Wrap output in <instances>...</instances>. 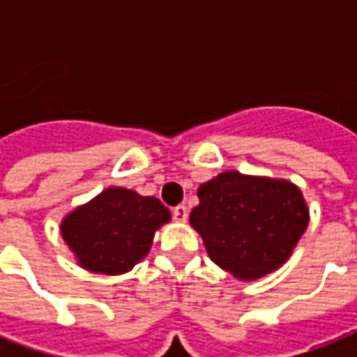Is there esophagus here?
Masks as SVG:
<instances>
[{
  "mask_svg": "<svg viewBox=\"0 0 357 357\" xmlns=\"http://www.w3.org/2000/svg\"><path fill=\"white\" fill-rule=\"evenodd\" d=\"M187 206L185 204H178L176 208H174V220L176 222H185L187 220Z\"/></svg>",
  "mask_w": 357,
  "mask_h": 357,
  "instance_id": "esophagus-1",
  "label": "esophagus"
}]
</instances>
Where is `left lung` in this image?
<instances>
[{"label":"left lung","instance_id":"obj_1","mask_svg":"<svg viewBox=\"0 0 357 357\" xmlns=\"http://www.w3.org/2000/svg\"><path fill=\"white\" fill-rule=\"evenodd\" d=\"M189 224L206 253L239 282L278 271L307 230L309 206L288 179L226 170L197 189Z\"/></svg>","mask_w":357,"mask_h":357}]
</instances>
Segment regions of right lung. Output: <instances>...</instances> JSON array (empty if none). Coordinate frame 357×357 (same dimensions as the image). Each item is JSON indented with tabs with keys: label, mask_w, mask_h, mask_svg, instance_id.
Segmentation results:
<instances>
[{
	"label": "right lung",
	"mask_w": 357,
	"mask_h": 357,
	"mask_svg": "<svg viewBox=\"0 0 357 357\" xmlns=\"http://www.w3.org/2000/svg\"><path fill=\"white\" fill-rule=\"evenodd\" d=\"M170 220V211L156 197L114 185L69 211L59 234L81 268L116 276L149 255L154 234Z\"/></svg>",
	"instance_id": "obj_1"
}]
</instances>
